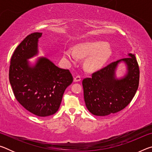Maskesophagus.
Instances as JSON below:
<instances>
[{
    "label": "esophagus",
    "mask_w": 152,
    "mask_h": 152,
    "mask_svg": "<svg viewBox=\"0 0 152 152\" xmlns=\"http://www.w3.org/2000/svg\"><path fill=\"white\" fill-rule=\"evenodd\" d=\"M81 80V76L80 75H75L74 78V82H80Z\"/></svg>",
    "instance_id": "34e87169"
}]
</instances>
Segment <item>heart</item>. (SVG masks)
Wrapping results in <instances>:
<instances>
[{"label": "heart", "instance_id": "b5f03b06", "mask_svg": "<svg viewBox=\"0 0 152 152\" xmlns=\"http://www.w3.org/2000/svg\"><path fill=\"white\" fill-rule=\"evenodd\" d=\"M107 47L108 44L106 42L100 41L84 42L77 45L75 51H64V56L70 61H74L77 56L84 58L91 55L86 59L85 67L88 70H94L99 68L109 57V50Z\"/></svg>", "mask_w": 152, "mask_h": 152}]
</instances>
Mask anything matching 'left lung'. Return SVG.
<instances>
[{"mask_svg":"<svg viewBox=\"0 0 152 152\" xmlns=\"http://www.w3.org/2000/svg\"><path fill=\"white\" fill-rule=\"evenodd\" d=\"M129 56L110 63L82 80L84 101L92 114L111 115L125 109L132 101L139 86L140 68L135 55L129 53ZM121 61L128 65V72L124 78L118 80L114 71Z\"/></svg>","mask_w":152,"mask_h":152,"instance_id":"8db88e82","label":"left lung"}]
</instances>
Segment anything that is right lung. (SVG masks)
<instances>
[{
  "label": "right lung",
  "mask_w": 152,
  "mask_h": 152,
  "mask_svg": "<svg viewBox=\"0 0 152 152\" xmlns=\"http://www.w3.org/2000/svg\"><path fill=\"white\" fill-rule=\"evenodd\" d=\"M42 33L27 35L15 49L9 68V81L15 99L28 111L39 117L54 114L66 88L73 82L69 70L61 69L41 58L31 68L27 59L37 53Z\"/></svg>",
  "instance_id": "add662e5"
}]
</instances>
